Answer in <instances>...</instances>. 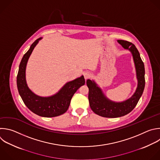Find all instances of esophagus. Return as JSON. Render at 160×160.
Masks as SVG:
<instances>
[{
	"mask_svg": "<svg viewBox=\"0 0 160 160\" xmlns=\"http://www.w3.org/2000/svg\"><path fill=\"white\" fill-rule=\"evenodd\" d=\"M83 76H84L85 79V80H87V79L91 77V74H90V72H85V73H83Z\"/></svg>",
	"mask_w": 160,
	"mask_h": 160,
	"instance_id": "esophagus-1",
	"label": "esophagus"
}]
</instances>
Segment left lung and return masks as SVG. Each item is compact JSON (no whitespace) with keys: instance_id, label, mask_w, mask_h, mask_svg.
Wrapping results in <instances>:
<instances>
[{"instance_id":"left-lung-1","label":"left lung","mask_w":160,"mask_h":160,"mask_svg":"<svg viewBox=\"0 0 160 160\" xmlns=\"http://www.w3.org/2000/svg\"><path fill=\"white\" fill-rule=\"evenodd\" d=\"M118 42L125 49L129 50L131 52L136 68L138 85L135 92L130 98L122 102H115L105 96L102 88L94 80L88 79L87 85L89 90L90 107L94 113L104 118H119L131 112L141 97L145 86L144 65L138 50L134 44L129 41L118 40Z\"/></svg>"}]
</instances>
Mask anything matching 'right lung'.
I'll use <instances>...</instances> for the list:
<instances>
[{
  "mask_svg": "<svg viewBox=\"0 0 160 160\" xmlns=\"http://www.w3.org/2000/svg\"><path fill=\"white\" fill-rule=\"evenodd\" d=\"M41 39L42 38L37 39L23 56L17 76V86L22 100L31 111L41 117H56L67 112L73 95L81 86L85 84V81L83 75H82L72 81L68 82L57 93L49 97H41L34 93L28 86L26 69L33 49Z\"/></svg>",
  "mask_w": 160,
  "mask_h": 160,
  "instance_id": "add662e5",
  "label": "right lung"
}]
</instances>
